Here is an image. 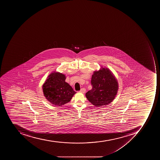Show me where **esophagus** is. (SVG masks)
I'll use <instances>...</instances> for the list:
<instances>
[{"instance_id": "1", "label": "esophagus", "mask_w": 160, "mask_h": 160, "mask_svg": "<svg viewBox=\"0 0 160 160\" xmlns=\"http://www.w3.org/2000/svg\"><path fill=\"white\" fill-rule=\"evenodd\" d=\"M86 89L84 88H82V89L80 90V91L79 92H82V93H84L85 92H86Z\"/></svg>"}]
</instances>
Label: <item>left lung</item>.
I'll list each match as a JSON object with an SVG mask.
<instances>
[{
	"label": "left lung",
	"mask_w": 160,
	"mask_h": 160,
	"mask_svg": "<svg viewBox=\"0 0 160 160\" xmlns=\"http://www.w3.org/2000/svg\"><path fill=\"white\" fill-rule=\"evenodd\" d=\"M91 84L92 89L86 93V98L98 107L111 103L117 93V80L108 68H102L94 72L91 79Z\"/></svg>",
	"instance_id": "8db88e82"
}]
</instances>
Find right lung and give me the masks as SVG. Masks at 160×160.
I'll return each instance as SVG.
<instances>
[{"label": "right lung", "instance_id": "add662e5", "mask_svg": "<svg viewBox=\"0 0 160 160\" xmlns=\"http://www.w3.org/2000/svg\"><path fill=\"white\" fill-rule=\"evenodd\" d=\"M43 85V92L46 98L55 106H62L71 101L76 92L65 82L66 76L54 72L48 77Z\"/></svg>", "mask_w": 160, "mask_h": 160}]
</instances>
